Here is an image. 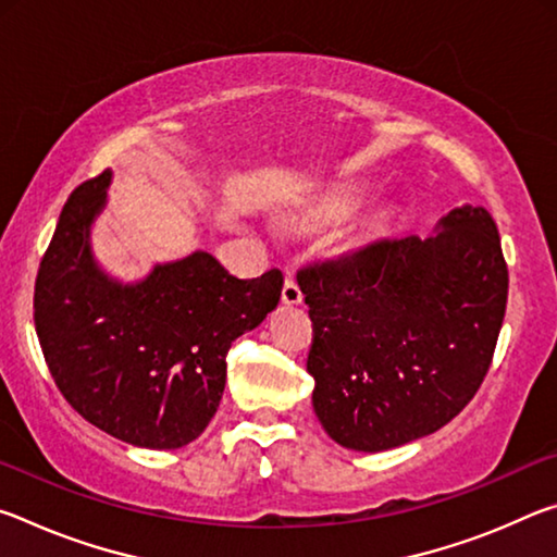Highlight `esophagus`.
Returning <instances> with one entry per match:
<instances>
[{"instance_id": "34e87169", "label": "esophagus", "mask_w": 557, "mask_h": 557, "mask_svg": "<svg viewBox=\"0 0 557 557\" xmlns=\"http://www.w3.org/2000/svg\"><path fill=\"white\" fill-rule=\"evenodd\" d=\"M282 301H285V305H301V289L297 285L295 275L285 277V287H282Z\"/></svg>"}]
</instances>
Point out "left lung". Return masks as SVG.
I'll list each match as a JSON object with an SVG mask.
<instances>
[{
    "label": "left lung",
    "mask_w": 557,
    "mask_h": 557,
    "mask_svg": "<svg viewBox=\"0 0 557 557\" xmlns=\"http://www.w3.org/2000/svg\"><path fill=\"white\" fill-rule=\"evenodd\" d=\"M435 238H381L297 272L312 319V405L342 447L383 451L465 410L492 366L508 268L492 215L461 206Z\"/></svg>",
    "instance_id": "8db88e82"
}]
</instances>
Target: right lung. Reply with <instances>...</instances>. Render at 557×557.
<instances>
[{
    "label": "right lung",
    "instance_id": "1",
    "mask_svg": "<svg viewBox=\"0 0 557 557\" xmlns=\"http://www.w3.org/2000/svg\"><path fill=\"white\" fill-rule=\"evenodd\" d=\"M110 176L83 182L63 206L36 275V334L51 379L90 425L176 449L219 410L228 348L277 307L282 272L240 280L199 250L137 285L110 280L88 240Z\"/></svg>",
    "mask_w": 557,
    "mask_h": 557
}]
</instances>
